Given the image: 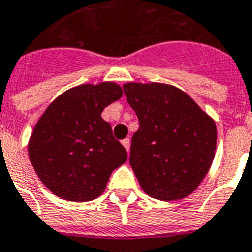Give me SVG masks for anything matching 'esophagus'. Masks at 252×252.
<instances>
[{
  "label": "esophagus",
  "mask_w": 252,
  "mask_h": 252,
  "mask_svg": "<svg viewBox=\"0 0 252 252\" xmlns=\"http://www.w3.org/2000/svg\"><path fill=\"white\" fill-rule=\"evenodd\" d=\"M122 144H123V145H124V148H126V151L129 152V148H130V140L128 139V137H126V139H124V140H123V141H122Z\"/></svg>",
  "instance_id": "1"
}]
</instances>
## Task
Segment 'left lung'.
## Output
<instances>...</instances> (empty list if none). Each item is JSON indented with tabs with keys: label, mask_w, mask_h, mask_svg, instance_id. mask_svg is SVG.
<instances>
[{
	"label": "left lung",
	"mask_w": 252,
	"mask_h": 252,
	"mask_svg": "<svg viewBox=\"0 0 252 252\" xmlns=\"http://www.w3.org/2000/svg\"><path fill=\"white\" fill-rule=\"evenodd\" d=\"M123 88L140 124L129 156L140 186L160 201L185 198L210 169L216 123L188 94L169 84L126 83Z\"/></svg>",
	"instance_id": "8db88e82"
}]
</instances>
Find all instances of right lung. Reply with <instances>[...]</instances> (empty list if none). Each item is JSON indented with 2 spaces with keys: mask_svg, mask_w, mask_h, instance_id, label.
I'll use <instances>...</instances> for the list:
<instances>
[{
  "mask_svg": "<svg viewBox=\"0 0 252 252\" xmlns=\"http://www.w3.org/2000/svg\"><path fill=\"white\" fill-rule=\"evenodd\" d=\"M123 96L112 82L82 84L63 92L47 107L29 141L38 177L54 194L87 202L104 191L111 173L126 161L103 109Z\"/></svg>",
  "mask_w": 252,
  "mask_h": 252,
  "instance_id": "right-lung-1",
  "label": "right lung"
}]
</instances>
